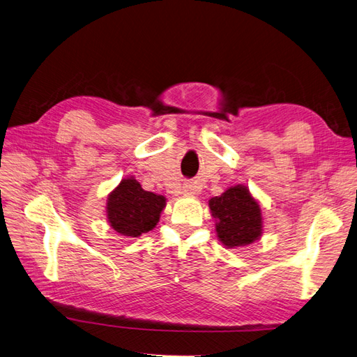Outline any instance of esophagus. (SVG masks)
Instances as JSON below:
<instances>
[{"instance_id":"1","label":"esophagus","mask_w":357,"mask_h":357,"mask_svg":"<svg viewBox=\"0 0 357 357\" xmlns=\"http://www.w3.org/2000/svg\"><path fill=\"white\" fill-rule=\"evenodd\" d=\"M197 192H198V186L192 185V183H189V185L183 186V193H185V195H195Z\"/></svg>"}]
</instances>
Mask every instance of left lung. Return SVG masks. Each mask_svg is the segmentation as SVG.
Listing matches in <instances>:
<instances>
[{"instance_id": "obj_1", "label": "left lung", "mask_w": 357, "mask_h": 357, "mask_svg": "<svg viewBox=\"0 0 357 357\" xmlns=\"http://www.w3.org/2000/svg\"><path fill=\"white\" fill-rule=\"evenodd\" d=\"M208 207L215 234L226 248L253 244L262 236V208L244 185L231 186L220 197L211 198Z\"/></svg>"}]
</instances>
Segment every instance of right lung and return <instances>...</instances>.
<instances>
[{
	"label": "right lung",
	"mask_w": 357,
	"mask_h": 357,
	"mask_svg": "<svg viewBox=\"0 0 357 357\" xmlns=\"http://www.w3.org/2000/svg\"><path fill=\"white\" fill-rule=\"evenodd\" d=\"M167 198L147 192L134 178H122L107 197V222L117 234L137 238L152 231L165 208Z\"/></svg>",
	"instance_id": "right-lung-1"
}]
</instances>
